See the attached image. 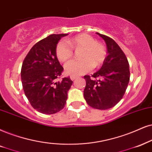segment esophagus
I'll list each match as a JSON object with an SVG mask.
<instances>
[{
  "instance_id": "1",
  "label": "esophagus",
  "mask_w": 152,
  "mask_h": 152,
  "mask_svg": "<svg viewBox=\"0 0 152 152\" xmlns=\"http://www.w3.org/2000/svg\"><path fill=\"white\" fill-rule=\"evenodd\" d=\"M76 78H77V76H74V75H72V76H70V78H71V80H75Z\"/></svg>"
}]
</instances>
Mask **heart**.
I'll use <instances>...</instances> for the list:
<instances>
[{
  "label": "heart",
  "mask_w": 152,
  "mask_h": 152,
  "mask_svg": "<svg viewBox=\"0 0 152 152\" xmlns=\"http://www.w3.org/2000/svg\"><path fill=\"white\" fill-rule=\"evenodd\" d=\"M74 49L82 48L80 58L76 60L72 59L64 65V69L67 74L78 76L86 74L93 67H98L103 64L106 58V49L102 44L98 43L95 38L86 34L76 36L71 39L61 40L56 46V55L60 62H65L73 56Z\"/></svg>",
  "instance_id": "heart-1"
}]
</instances>
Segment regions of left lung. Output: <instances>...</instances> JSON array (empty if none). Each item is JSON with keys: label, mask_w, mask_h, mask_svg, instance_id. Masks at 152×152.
<instances>
[{"label": "left lung", "mask_w": 152, "mask_h": 152, "mask_svg": "<svg viewBox=\"0 0 152 152\" xmlns=\"http://www.w3.org/2000/svg\"><path fill=\"white\" fill-rule=\"evenodd\" d=\"M96 34L106 43L108 55L92 77L84 76L83 95L89 106L105 110L114 107L124 97L130 80V69L127 57L118 44L108 36Z\"/></svg>", "instance_id": "left-lung-1"}]
</instances>
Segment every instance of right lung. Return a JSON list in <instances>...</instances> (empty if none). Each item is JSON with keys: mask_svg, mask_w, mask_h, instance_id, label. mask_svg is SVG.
I'll list each match as a JSON object with an SVG mask.
<instances>
[{"mask_svg": "<svg viewBox=\"0 0 152 152\" xmlns=\"http://www.w3.org/2000/svg\"><path fill=\"white\" fill-rule=\"evenodd\" d=\"M66 34H51L36 43L30 50L21 69L25 95L36 111L53 114L64 108L67 92L73 81L69 77L58 80L64 68L56 55V46Z\"/></svg>", "mask_w": 152, "mask_h": 152, "instance_id": "obj_1", "label": "right lung"}]
</instances>
